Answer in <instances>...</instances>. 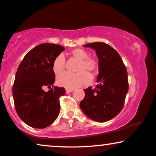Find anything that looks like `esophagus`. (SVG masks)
Returning a JSON list of instances; mask_svg holds the SVG:
<instances>
[{
    "label": "esophagus",
    "instance_id": "esophagus-1",
    "mask_svg": "<svg viewBox=\"0 0 156 156\" xmlns=\"http://www.w3.org/2000/svg\"><path fill=\"white\" fill-rule=\"evenodd\" d=\"M73 91V89H66V93L68 94V93H70L72 92Z\"/></svg>",
    "mask_w": 156,
    "mask_h": 156
}]
</instances>
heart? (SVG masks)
<instances>
[{"label":"heart","mask_w":156,"mask_h":156,"mask_svg":"<svg viewBox=\"0 0 156 156\" xmlns=\"http://www.w3.org/2000/svg\"><path fill=\"white\" fill-rule=\"evenodd\" d=\"M70 55L79 60L77 67V73L72 74L64 73L57 77V83L60 87L67 89H75L83 87L91 82L92 78L88 73L94 74L98 69V62L94 58L89 56V53L81 48H75L70 52ZM65 68V58L62 55H58L54 58L52 69L55 74L63 72Z\"/></svg>","instance_id":"b5f03b06"}]
</instances>
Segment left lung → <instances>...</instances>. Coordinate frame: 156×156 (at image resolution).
I'll list each match as a JSON object with an SVG mask.
<instances>
[{
  "mask_svg": "<svg viewBox=\"0 0 156 156\" xmlns=\"http://www.w3.org/2000/svg\"><path fill=\"white\" fill-rule=\"evenodd\" d=\"M84 47L95 50L99 74L95 88L84 89L80 108L90 119L104 122L115 117L124 106L128 91V72L119 53L109 44L93 42Z\"/></svg>",
  "mask_w": 156,
  "mask_h": 156,
  "instance_id": "obj_1",
  "label": "left lung"
}]
</instances>
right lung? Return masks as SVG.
I'll return each instance as SVG.
<instances>
[{
    "instance_id": "right-lung-1",
    "label": "right lung",
    "mask_w": 156,
    "mask_h": 156,
    "mask_svg": "<svg viewBox=\"0 0 156 156\" xmlns=\"http://www.w3.org/2000/svg\"><path fill=\"white\" fill-rule=\"evenodd\" d=\"M64 51L59 44H39L25 55L17 68L12 88L15 109L20 118L32 128H47L59 114V98L65 94V89L55 87L44 92L43 87L53 86L52 64Z\"/></svg>"
}]
</instances>
